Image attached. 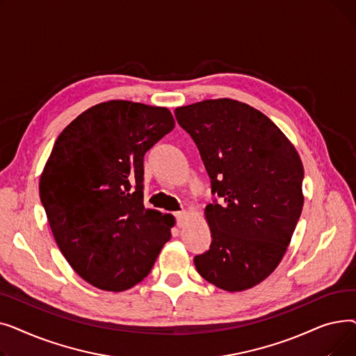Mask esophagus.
<instances>
[{"mask_svg":"<svg viewBox=\"0 0 356 356\" xmlns=\"http://www.w3.org/2000/svg\"><path fill=\"white\" fill-rule=\"evenodd\" d=\"M175 216H176V222H177V225H179V227H181L183 223H184V220L188 219V212H186V211H180V212L175 213Z\"/></svg>","mask_w":356,"mask_h":356,"instance_id":"obj_1","label":"esophagus"}]
</instances>
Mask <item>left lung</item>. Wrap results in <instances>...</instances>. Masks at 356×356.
<instances>
[{"instance_id": "obj_1", "label": "left lung", "mask_w": 356, "mask_h": 356, "mask_svg": "<svg viewBox=\"0 0 356 356\" xmlns=\"http://www.w3.org/2000/svg\"><path fill=\"white\" fill-rule=\"evenodd\" d=\"M195 141L215 199L204 209L212 242L195 257L211 284L242 291L280 264L303 209L305 170L294 145L263 112L234 99L175 111Z\"/></svg>"}]
</instances>
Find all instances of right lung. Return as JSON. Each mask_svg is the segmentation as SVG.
Instances as JSON below:
<instances>
[{
  "mask_svg": "<svg viewBox=\"0 0 356 356\" xmlns=\"http://www.w3.org/2000/svg\"><path fill=\"white\" fill-rule=\"evenodd\" d=\"M175 128L170 111L129 101L86 109L58 137L40 200L59 250L85 282L122 291L152 271L175 225L144 208V154Z\"/></svg>",
  "mask_w": 356,
  "mask_h": 356,
  "instance_id": "add662e5",
  "label": "right lung"
}]
</instances>
